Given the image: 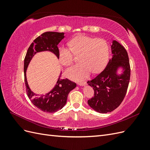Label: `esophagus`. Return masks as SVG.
<instances>
[{
  "label": "esophagus",
  "mask_w": 150,
  "mask_h": 150,
  "mask_svg": "<svg viewBox=\"0 0 150 150\" xmlns=\"http://www.w3.org/2000/svg\"><path fill=\"white\" fill-rule=\"evenodd\" d=\"M86 82H80V83H78V85L79 86H85L86 85Z\"/></svg>",
  "instance_id": "34e87169"
}]
</instances>
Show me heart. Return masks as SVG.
Returning a JSON list of instances; mask_svg holds the SVG:
<instances>
[{"label":"heart","instance_id":"1","mask_svg":"<svg viewBox=\"0 0 150 150\" xmlns=\"http://www.w3.org/2000/svg\"><path fill=\"white\" fill-rule=\"evenodd\" d=\"M69 47H61L59 59L65 66L71 65L74 55H79V64L66 71L65 74L73 80H83L91 72L98 73L106 66L109 57V46L105 40L78 35L69 42Z\"/></svg>","mask_w":150,"mask_h":150}]
</instances>
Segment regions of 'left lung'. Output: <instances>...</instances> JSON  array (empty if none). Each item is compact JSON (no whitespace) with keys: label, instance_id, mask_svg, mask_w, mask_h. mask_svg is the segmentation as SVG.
I'll use <instances>...</instances> for the list:
<instances>
[{"label":"left lung","instance_id":"obj_1","mask_svg":"<svg viewBox=\"0 0 150 150\" xmlns=\"http://www.w3.org/2000/svg\"><path fill=\"white\" fill-rule=\"evenodd\" d=\"M111 47L112 57L105 69L87 82L94 91V96L88 101L89 106L100 113L111 112L120 105L129 83L131 71L128 52L116 40H113ZM120 67L123 69L121 75L117 74Z\"/></svg>","mask_w":150,"mask_h":150}]
</instances>
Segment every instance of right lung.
<instances>
[{"instance_id":"1","label":"right lung","mask_w":150,"mask_h":150,"mask_svg":"<svg viewBox=\"0 0 150 150\" xmlns=\"http://www.w3.org/2000/svg\"><path fill=\"white\" fill-rule=\"evenodd\" d=\"M64 38V33L46 32L36 38L30 44L24 59V71L27 94L35 106L46 112H56L64 107L68 94L76 87V84L67 78L61 79V72L56 84L51 91L45 95H38L34 93L29 87L26 79V70L32 58L38 52L50 51L59 59L57 45Z\"/></svg>"}]
</instances>
